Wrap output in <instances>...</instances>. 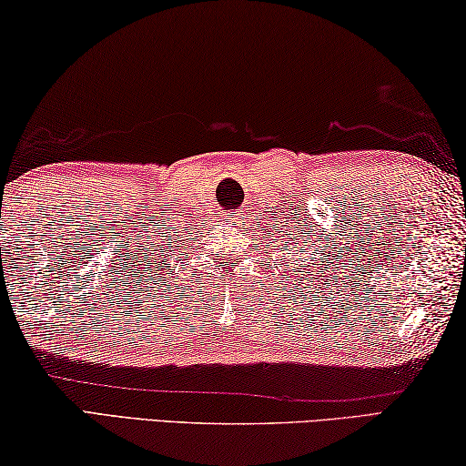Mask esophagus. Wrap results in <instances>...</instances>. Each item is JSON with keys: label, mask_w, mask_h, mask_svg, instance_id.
I'll return each mask as SVG.
<instances>
[{"label": "esophagus", "mask_w": 466, "mask_h": 466, "mask_svg": "<svg viewBox=\"0 0 466 466\" xmlns=\"http://www.w3.org/2000/svg\"><path fill=\"white\" fill-rule=\"evenodd\" d=\"M239 220H241V217H239V215H233V217H231V225H238Z\"/></svg>", "instance_id": "1"}]
</instances>
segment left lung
I'll return each instance as SVG.
<instances>
[{
  "label": "left lung",
  "mask_w": 466,
  "mask_h": 466,
  "mask_svg": "<svg viewBox=\"0 0 466 466\" xmlns=\"http://www.w3.org/2000/svg\"><path fill=\"white\" fill-rule=\"evenodd\" d=\"M295 248V238H292V233L289 231L287 233V239H284V246H282V251L287 254V251H291ZM292 254H299V248ZM303 256L307 258V254H299L297 258L292 256V259H289V256H284V264H287V276L289 279H292L295 282L292 284H305V289H311V284L309 282H319V279H323V282H328L331 279V272L336 274V270L329 266L328 258L323 259H313L311 256H309V259H303ZM300 295H303V290H300Z\"/></svg>",
  "instance_id": "left-lung-1"
}]
</instances>
